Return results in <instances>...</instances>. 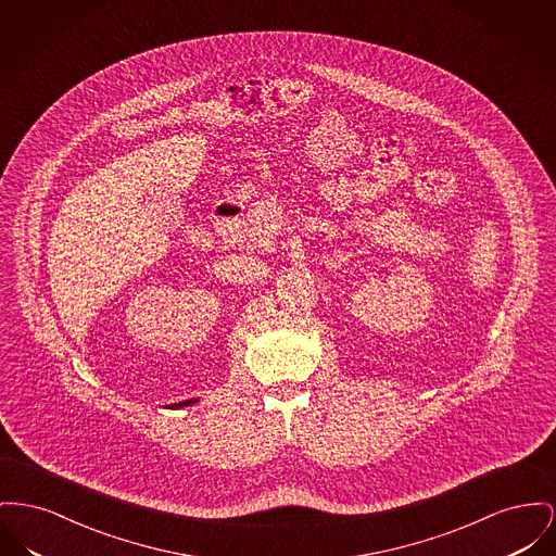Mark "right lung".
Segmentation results:
<instances>
[{
    "mask_svg": "<svg viewBox=\"0 0 556 556\" xmlns=\"http://www.w3.org/2000/svg\"><path fill=\"white\" fill-rule=\"evenodd\" d=\"M189 403H193V401H185V403H178L176 407H182V405H189Z\"/></svg>",
    "mask_w": 556,
    "mask_h": 556,
    "instance_id": "1",
    "label": "right lung"
}]
</instances>
